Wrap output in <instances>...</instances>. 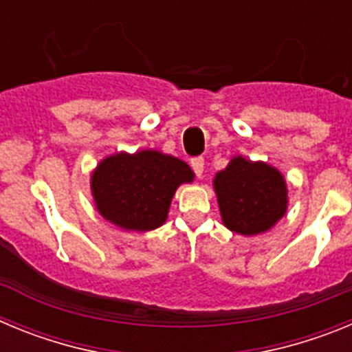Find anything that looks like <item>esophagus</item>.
<instances>
[{"mask_svg":"<svg viewBox=\"0 0 352 352\" xmlns=\"http://www.w3.org/2000/svg\"><path fill=\"white\" fill-rule=\"evenodd\" d=\"M190 166L192 169H194V173L197 174V176H201L204 170V158L203 157H194L190 160Z\"/></svg>","mask_w":352,"mask_h":352,"instance_id":"obj_1","label":"esophagus"}]
</instances>
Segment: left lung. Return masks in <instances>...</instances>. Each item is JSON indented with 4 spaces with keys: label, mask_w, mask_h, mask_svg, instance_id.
Returning <instances> with one entry per match:
<instances>
[{
    "label": "left lung",
    "mask_w": 352,
    "mask_h": 352,
    "mask_svg": "<svg viewBox=\"0 0 352 352\" xmlns=\"http://www.w3.org/2000/svg\"><path fill=\"white\" fill-rule=\"evenodd\" d=\"M214 192L227 229L239 234L268 231L284 217L287 190L282 174L263 162L241 157L214 176Z\"/></svg>",
    "instance_id": "1"
}]
</instances>
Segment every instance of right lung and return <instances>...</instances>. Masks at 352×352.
Instances as JSON below:
<instances>
[{"mask_svg": "<svg viewBox=\"0 0 352 352\" xmlns=\"http://www.w3.org/2000/svg\"><path fill=\"white\" fill-rule=\"evenodd\" d=\"M194 179L185 162L158 151L109 157L91 176L96 210L126 231H151L166 222L182 183Z\"/></svg>", "mask_w": 352, "mask_h": 352, "instance_id": "obj_1", "label": "right lung"}]
</instances>
